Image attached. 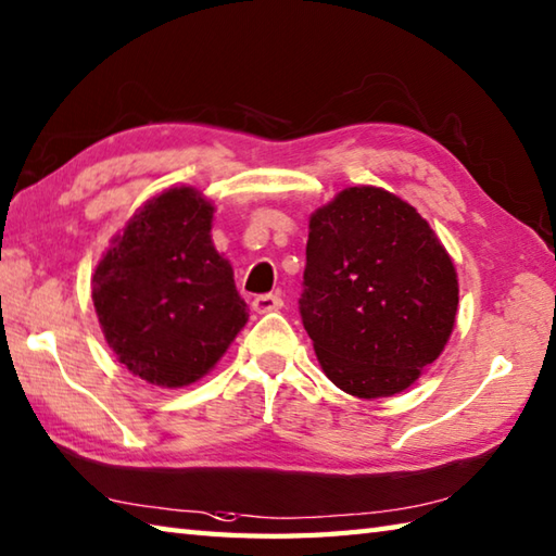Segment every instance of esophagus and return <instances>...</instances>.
<instances>
[{
  "mask_svg": "<svg viewBox=\"0 0 556 556\" xmlns=\"http://www.w3.org/2000/svg\"><path fill=\"white\" fill-rule=\"evenodd\" d=\"M251 307L258 314H266V312H276L282 307V300L280 295H256L254 302H251Z\"/></svg>",
  "mask_w": 556,
  "mask_h": 556,
  "instance_id": "obj_1",
  "label": "esophagus"
}]
</instances>
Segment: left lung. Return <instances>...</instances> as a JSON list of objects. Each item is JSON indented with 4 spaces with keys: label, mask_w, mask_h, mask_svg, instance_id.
Returning <instances> with one entry per match:
<instances>
[{
    "label": "left lung",
    "mask_w": 556,
    "mask_h": 556,
    "mask_svg": "<svg viewBox=\"0 0 556 556\" xmlns=\"http://www.w3.org/2000/svg\"><path fill=\"white\" fill-rule=\"evenodd\" d=\"M300 314L321 370L361 400L412 387L455 327L457 274L402 198L351 186L309 217Z\"/></svg>",
    "instance_id": "left-lung-1"
}]
</instances>
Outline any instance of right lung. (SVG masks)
I'll list each match as a JSON object with an SVG mask.
<instances>
[{"mask_svg": "<svg viewBox=\"0 0 556 556\" xmlns=\"http://www.w3.org/2000/svg\"><path fill=\"white\" fill-rule=\"evenodd\" d=\"M215 207L174 186L135 213L99 261L91 300L118 363L156 387L215 368L249 319L235 270L211 239Z\"/></svg>", "mask_w": 556, "mask_h": 556, "instance_id": "obj_1", "label": "right lung"}]
</instances>
